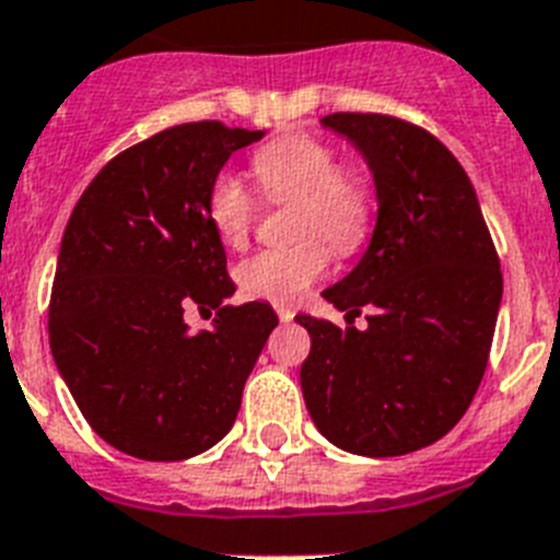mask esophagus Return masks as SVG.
<instances>
[{"label":"esophagus","mask_w":560,"mask_h":560,"mask_svg":"<svg viewBox=\"0 0 560 560\" xmlns=\"http://www.w3.org/2000/svg\"><path fill=\"white\" fill-rule=\"evenodd\" d=\"M276 316H279L281 322H293L295 310H290V307H276Z\"/></svg>","instance_id":"esophagus-1"}]
</instances>
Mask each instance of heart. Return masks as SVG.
<instances>
[{
  "label": "heart",
  "instance_id": "1",
  "mask_svg": "<svg viewBox=\"0 0 560 560\" xmlns=\"http://www.w3.org/2000/svg\"><path fill=\"white\" fill-rule=\"evenodd\" d=\"M258 187L270 201H295L288 247L261 250L242 261L236 281L244 295L270 304L302 302L330 265V248L352 256L364 247L375 222V192L359 171L345 167L338 150L316 136H284L253 156ZM205 213L228 247H244L258 219V201L236 173L210 178Z\"/></svg>",
  "mask_w": 560,
  "mask_h": 560
}]
</instances>
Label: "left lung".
Returning a JSON list of instances; mask_svg holds the SVG:
<instances>
[{
    "mask_svg": "<svg viewBox=\"0 0 560 560\" xmlns=\"http://www.w3.org/2000/svg\"><path fill=\"white\" fill-rule=\"evenodd\" d=\"M373 171L378 219L350 276L324 290L368 327L295 316L310 332L302 393L336 447L407 455L447 435L490 359L501 265L458 159L424 128L384 113H330Z\"/></svg>",
    "mask_w": 560,
    "mask_h": 560,
    "instance_id": "8db88e82",
    "label": "left lung"
}]
</instances>
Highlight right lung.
Instances as JSON below:
<instances>
[{
    "label": "right lung",
    "mask_w": 560,
    "mask_h": 560,
    "mask_svg": "<svg viewBox=\"0 0 560 560\" xmlns=\"http://www.w3.org/2000/svg\"><path fill=\"white\" fill-rule=\"evenodd\" d=\"M261 130L187 121L96 173L65 228L48 332L70 396L98 439L142 462H182L230 432L279 324L270 304L230 307L236 284L205 213L210 178ZM215 308L213 331L184 313Z\"/></svg>",
    "instance_id": "obj_1"
}]
</instances>
